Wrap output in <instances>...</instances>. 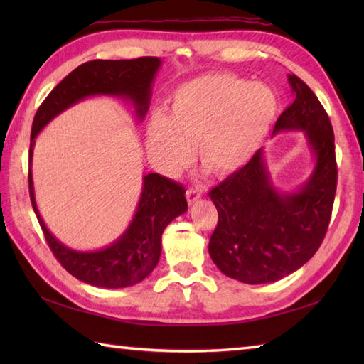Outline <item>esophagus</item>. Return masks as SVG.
I'll list each match as a JSON object with an SVG mask.
<instances>
[{
	"instance_id": "esophagus-1",
	"label": "esophagus",
	"mask_w": 364,
	"mask_h": 364,
	"mask_svg": "<svg viewBox=\"0 0 364 364\" xmlns=\"http://www.w3.org/2000/svg\"><path fill=\"white\" fill-rule=\"evenodd\" d=\"M200 197H202V189L191 188V189L186 191V198H188V202H189L191 205L196 203Z\"/></svg>"
}]
</instances>
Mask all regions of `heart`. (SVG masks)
I'll use <instances>...</instances> for the list:
<instances>
[{
    "instance_id": "b5f03b06",
    "label": "heart",
    "mask_w": 364,
    "mask_h": 364,
    "mask_svg": "<svg viewBox=\"0 0 364 364\" xmlns=\"http://www.w3.org/2000/svg\"><path fill=\"white\" fill-rule=\"evenodd\" d=\"M278 112L267 84L233 73L203 75L178 86L167 115L156 114L145 133L149 158L161 173L178 176L192 161V144L218 176L244 168L259 150Z\"/></svg>"
}]
</instances>
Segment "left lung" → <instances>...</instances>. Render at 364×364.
Here are the masks:
<instances>
[{
  "label": "left lung",
  "mask_w": 364,
  "mask_h": 364,
  "mask_svg": "<svg viewBox=\"0 0 364 364\" xmlns=\"http://www.w3.org/2000/svg\"><path fill=\"white\" fill-rule=\"evenodd\" d=\"M292 103L278 117L277 131H305L316 156L313 173L297 192H278L270 183L262 150L239 172L210 191L219 222L210 255L223 274L242 283L277 282L318 252L333 210L338 167L335 134L314 92L288 75Z\"/></svg>",
  "instance_id": "left-lung-1"
}]
</instances>
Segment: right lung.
<instances>
[{
    "label": "right lung",
    "mask_w": 364,
    "mask_h": 364,
    "mask_svg": "<svg viewBox=\"0 0 364 364\" xmlns=\"http://www.w3.org/2000/svg\"><path fill=\"white\" fill-rule=\"evenodd\" d=\"M161 59L137 58L128 60H89L76 67L54 87L38 107L31 129L29 162L33 158L34 139L41 129L65 111L67 107L92 95L127 97L133 102L139 119L149 111L151 82ZM29 197L37 220L56 259L68 274L98 288H127L149 277L161 257L162 231L178 215L188 210L186 191L180 183L159 173L144 176V186L137 211L127 231L106 249L76 252L54 237L38 214L33 175L29 167Z\"/></svg>",
    "instance_id": "obj_1"
}]
</instances>
